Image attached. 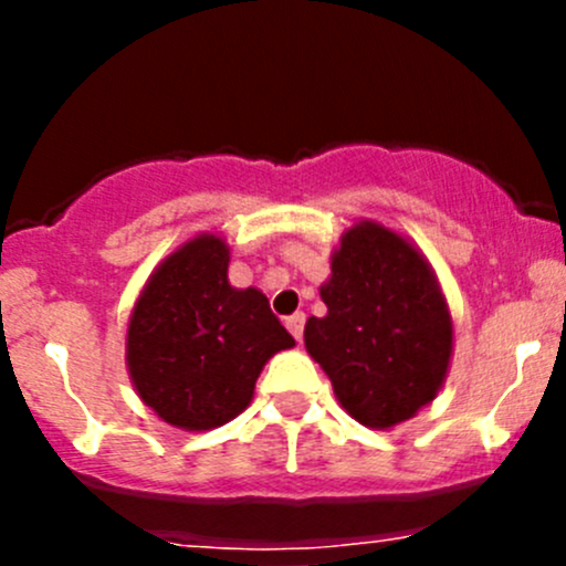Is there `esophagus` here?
<instances>
[{
	"label": "esophagus",
	"instance_id": "34e87169",
	"mask_svg": "<svg viewBox=\"0 0 566 566\" xmlns=\"http://www.w3.org/2000/svg\"><path fill=\"white\" fill-rule=\"evenodd\" d=\"M304 323H306L304 312H295V315H290L287 319H284V325H287V331H290V334L295 336V342H301V339H304Z\"/></svg>",
	"mask_w": 566,
	"mask_h": 566
}]
</instances>
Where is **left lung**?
<instances>
[{"instance_id":"obj_1","label":"left lung","mask_w":566,"mask_h":566,"mask_svg":"<svg viewBox=\"0 0 566 566\" xmlns=\"http://www.w3.org/2000/svg\"><path fill=\"white\" fill-rule=\"evenodd\" d=\"M319 298L328 315L306 319V350L353 419L384 430L432 402L452 356V319L419 251L373 221L356 224Z\"/></svg>"}]
</instances>
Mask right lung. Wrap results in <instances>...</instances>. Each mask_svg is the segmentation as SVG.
Returning a JSON list of instances; mask_svg holds the SVG:
<instances>
[{"mask_svg":"<svg viewBox=\"0 0 566 566\" xmlns=\"http://www.w3.org/2000/svg\"><path fill=\"white\" fill-rule=\"evenodd\" d=\"M230 251L193 238L161 262L128 325L136 391L167 424L210 430L251 402L268 358L295 345L260 290L227 282Z\"/></svg>","mask_w":566,"mask_h":566,"instance_id":"right-lung-1","label":"right lung"}]
</instances>
